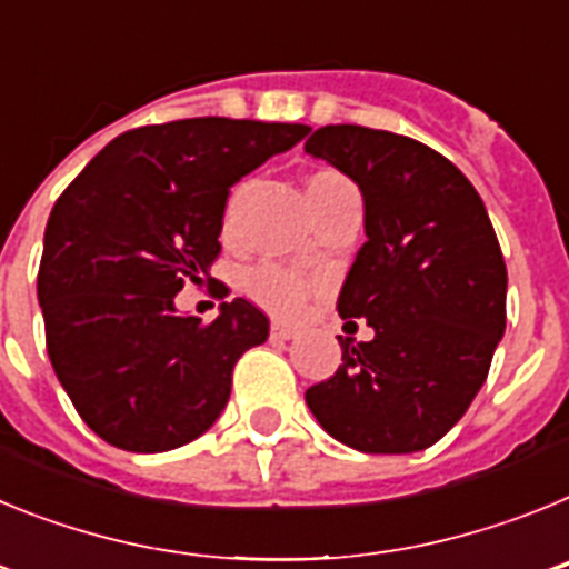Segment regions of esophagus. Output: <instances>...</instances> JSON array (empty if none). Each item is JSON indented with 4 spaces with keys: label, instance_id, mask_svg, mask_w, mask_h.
<instances>
[{
    "label": "esophagus",
    "instance_id": "esophagus-1",
    "mask_svg": "<svg viewBox=\"0 0 569 569\" xmlns=\"http://www.w3.org/2000/svg\"><path fill=\"white\" fill-rule=\"evenodd\" d=\"M296 330L293 328H288V325H279V321H273V328H270V339L273 341H290V339H296Z\"/></svg>",
    "mask_w": 569,
    "mask_h": 569
}]
</instances>
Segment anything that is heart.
Masks as SVG:
<instances>
[{
	"mask_svg": "<svg viewBox=\"0 0 569 569\" xmlns=\"http://www.w3.org/2000/svg\"><path fill=\"white\" fill-rule=\"evenodd\" d=\"M336 182H347L345 176L333 173V170H321V173L310 176V184H336ZM248 293L259 301L261 308H268L270 313L276 316H293L296 310L301 308V301L308 296V281L301 279V276L290 273V270H279V268H256L253 273L248 276Z\"/></svg>",
	"mask_w": 569,
	"mask_h": 569,
	"instance_id": "1",
	"label": "heart"
}]
</instances>
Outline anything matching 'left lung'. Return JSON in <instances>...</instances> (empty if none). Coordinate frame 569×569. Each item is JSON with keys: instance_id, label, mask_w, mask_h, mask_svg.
I'll list each match as a JSON object with an SVG mask.
<instances>
[{"instance_id": "1", "label": "left lung", "mask_w": 569, "mask_h": 569, "mask_svg": "<svg viewBox=\"0 0 569 569\" xmlns=\"http://www.w3.org/2000/svg\"><path fill=\"white\" fill-rule=\"evenodd\" d=\"M305 153L361 190L367 241L339 316L373 330L370 341L339 336V370L305 401L361 453L425 450L467 413L505 336L507 268L490 216L467 176L410 136L328 124Z\"/></svg>"}]
</instances>
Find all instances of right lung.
Segmentation results:
<instances>
[{"label": "right lung", "mask_w": 569, "mask_h": 569, "mask_svg": "<svg viewBox=\"0 0 569 569\" xmlns=\"http://www.w3.org/2000/svg\"><path fill=\"white\" fill-rule=\"evenodd\" d=\"M308 124L179 119L116 136L59 196L37 293L50 365L84 425L130 453H164L222 416L239 356L270 333L248 299L176 310L219 256L230 188Z\"/></svg>", "instance_id": "1"}]
</instances>
